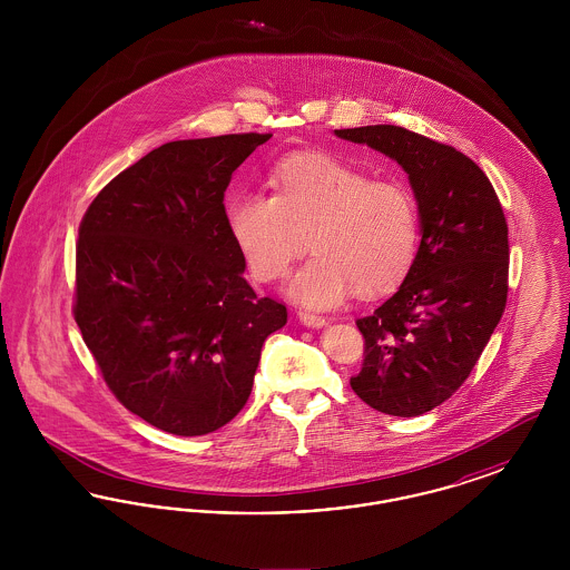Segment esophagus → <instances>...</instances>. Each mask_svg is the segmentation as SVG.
<instances>
[{"instance_id":"34e87169","label":"esophagus","mask_w":570,"mask_h":570,"mask_svg":"<svg viewBox=\"0 0 570 570\" xmlns=\"http://www.w3.org/2000/svg\"><path fill=\"white\" fill-rule=\"evenodd\" d=\"M298 323L309 326V328H323L326 325V318L316 316V314H307V312H298Z\"/></svg>"}]
</instances>
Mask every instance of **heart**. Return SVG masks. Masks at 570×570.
<instances>
[{"mask_svg":"<svg viewBox=\"0 0 570 570\" xmlns=\"http://www.w3.org/2000/svg\"><path fill=\"white\" fill-rule=\"evenodd\" d=\"M272 194L237 191L226 209L230 237L258 282L291 272L307 237L316 256L286 284L303 307L328 309L358 288L380 295L407 272L419 237L416 205L397 181L370 177L326 154L277 164Z\"/></svg>","mask_w":570,"mask_h":570,"instance_id":"1","label":"heart"}]
</instances>
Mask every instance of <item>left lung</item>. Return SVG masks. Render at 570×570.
<instances>
[{"label": "left lung", "instance_id": "8db88e82", "mask_svg": "<svg viewBox=\"0 0 570 570\" xmlns=\"http://www.w3.org/2000/svg\"><path fill=\"white\" fill-rule=\"evenodd\" d=\"M404 168L421 242L404 282L358 318L365 361L351 379L367 406L419 416L470 376L507 305L509 228L485 173L458 149L397 126L333 130Z\"/></svg>", "mask_w": 570, "mask_h": 570}]
</instances>
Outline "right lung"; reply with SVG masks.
Listing matches in <instances>:
<instances>
[{
  "instance_id": "1",
  "label": "right lung",
  "mask_w": 570,
  "mask_h": 570,
  "mask_svg": "<svg viewBox=\"0 0 570 570\" xmlns=\"http://www.w3.org/2000/svg\"><path fill=\"white\" fill-rule=\"evenodd\" d=\"M272 135L173 140L89 205L75 318L115 397L175 435L216 432L245 406L286 307L256 297L224 191Z\"/></svg>"
}]
</instances>
